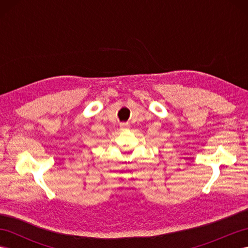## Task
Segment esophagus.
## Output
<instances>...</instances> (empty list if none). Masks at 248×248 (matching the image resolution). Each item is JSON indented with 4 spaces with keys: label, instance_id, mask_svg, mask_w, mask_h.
Here are the masks:
<instances>
[{
    "label": "esophagus",
    "instance_id": "esophagus-1",
    "mask_svg": "<svg viewBox=\"0 0 248 248\" xmlns=\"http://www.w3.org/2000/svg\"><path fill=\"white\" fill-rule=\"evenodd\" d=\"M129 128V124H120L121 130H127Z\"/></svg>",
    "mask_w": 248,
    "mask_h": 248
}]
</instances>
